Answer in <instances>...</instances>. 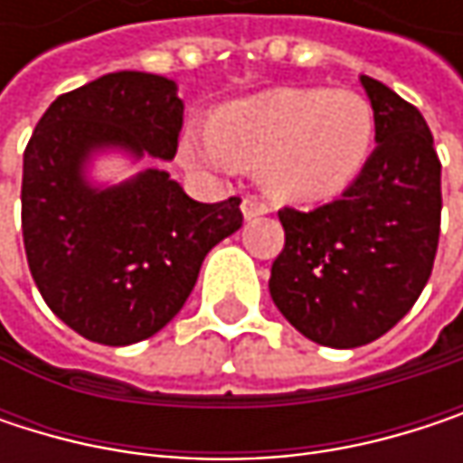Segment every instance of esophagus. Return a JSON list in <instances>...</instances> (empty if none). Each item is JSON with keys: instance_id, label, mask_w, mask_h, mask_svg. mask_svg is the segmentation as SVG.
Here are the masks:
<instances>
[{"instance_id": "esophagus-1", "label": "esophagus", "mask_w": 463, "mask_h": 463, "mask_svg": "<svg viewBox=\"0 0 463 463\" xmlns=\"http://www.w3.org/2000/svg\"><path fill=\"white\" fill-rule=\"evenodd\" d=\"M241 212H243V217H246V220H254V217H262V214H268V212H270V206H268L262 198H257V195H249V198H243V203H241Z\"/></svg>"}]
</instances>
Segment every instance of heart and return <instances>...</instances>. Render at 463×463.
Returning a JSON list of instances; mask_svg holds the SVG:
<instances>
[{"label":"heart","mask_w":463,"mask_h":463,"mask_svg":"<svg viewBox=\"0 0 463 463\" xmlns=\"http://www.w3.org/2000/svg\"><path fill=\"white\" fill-rule=\"evenodd\" d=\"M375 141L373 107L354 90L287 88L225 107L212 137H190L193 160L228 168L262 163L265 184L295 201L348 187Z\"/></svg>","instance_id":"b5f03b06"}]
</instances>
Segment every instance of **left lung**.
I'll list each match as a JSON object with an SVG mask.
<instances>
[{"label":"left lung","instance_id":"1","mask_svg":"<svg viewBox=\"0 0 463 463\" xmlns=\"http://www.w3.org/2000/svg\"><path fill=\"white\" fill-rule=\"evenodd\" d=\"M378 146L340 198L311 212L281 209L284 249L270 298L308 340L356 348L400 322L423 292L439 241V157L413 104L359 77Z\"/></svg>","mask_w":463,"mask_h":463}]
</instances>
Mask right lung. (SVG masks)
<instances>
[{
	"label": "right lung",
	"mask_w": 463,
	"mask_h": 463,
	"mask_svg": "<svg viewBox=\"0 0 463 463\" xmlns=\"http://www.w3.org/2000/svg\"><path fill=\"white\" fill-rule=\"evenodd\" d=\"M184 104L176 82L104 74L58 96L24 152L21 228L29 270L50 311L104 345H131L171 322L203 257L241 228V198L193 201L160 168L93 187L88 160L123 149L171 160Z\"/></svg>",
	"instance_id": "add662e5"
}]
</instances>
